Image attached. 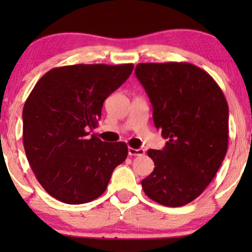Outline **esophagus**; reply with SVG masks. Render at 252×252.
<instances>
[{
	"instance_id": "1",
	"label": "esophagus",
	"mask_w": 252,
	"mask_h": 252,
	"mask_svg": "<svg viewBox=\"0 0 252 252\" xmlns=\"http://www.w3.org/2000/svg\"><path fill=\"white\" fill-rule=\"evenodd\" d=\"M144 149H134V148H128V155L129 156H143Z\"/></svg>"
}]
</instances>
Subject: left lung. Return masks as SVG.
Instances as JSON below:
<instances>
[{"label":"left lung","mask_w":252,"mask_h":252,"mask_svg":"<svg viewBox=\"0 0 252 252\" xmlns=\"http://www.w3.org/2000/svg\"><path fill=\"white\" fill-rule=\"evenodd\" d=\"M135 74L153 104L163 150H148L155 168L141 181L148 197L178 208L197 198L228 147V104L208 72L185 62L140 63Z\"/></svg>","instance_id":"1"}]
</instances>
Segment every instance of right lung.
<instances>
[{
	"label": "right lung",
	"instance_id": "add662e5",
	"mask_svg": "<svg viewBox=\"0 0 252 252\" xmlns=\"http://www.w3.org/2000/svg\"><path fill=\"white\" fill-rule=\"evenodd\" d=\"M133 64H75L42 75L23 110V142L37 181L66 204H84L105 191L126 159L125 142H103L89 129L105 98L132 73Z\"/></svg>",
	"mask_w": 252,
	"mask_h": 252
}]
</instances>
